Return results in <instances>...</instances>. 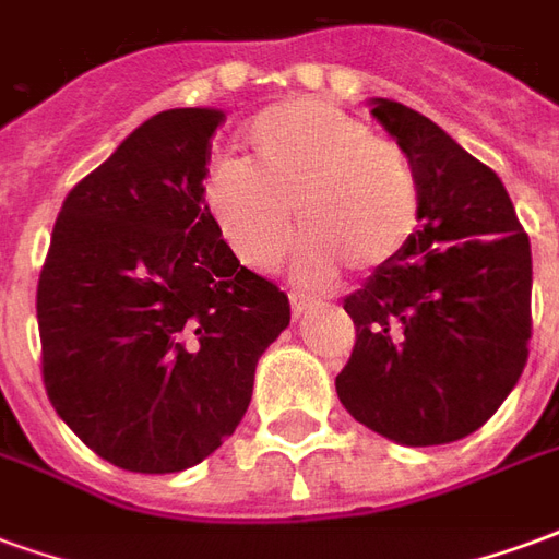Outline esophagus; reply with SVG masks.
I'll use <instances>...</instances> for the list:
<instances>
[{"instance_id": "34e87169", "label": "esophagus", "mask_w": 559, "mask_h": 559, "mask_svg": "<svg viewBox=\"0 0 559 559\" xmlns=\"http://www.w3.org/2000/svg\"><path fill=\"white\" fill-rule=\"evenodd\" d=\"M314 305L311 296H305V293H290V308H293V317H302L308 308Z\"/></svg>"}]
</instances>
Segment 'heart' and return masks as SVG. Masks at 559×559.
Wrapping results in <instances>:
<instances>
[{
    "label": "heart",
    "mask_w": 559,
    "mask_h": 559,
    "mask_svg": "<svg viewBox=\"0 0 559 559\" xmlns=\"http://www.w3.org/2000/svg\"><path fill=\"white\" fill-rule=\"evenodd\" d=\"M248 164L221 158L203 176V206L233 254L275 266L305 230L299 278L323 284L335 260L359 272L395 263L419 224L421 191L411 155L365 122L317 98L269 107L245 128Z\"/></svg>",
    "instance_id": "obj_1"
}]
</instances>
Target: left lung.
<instances>
[{
  "instance_id": "1",
  "label": "left lung",
  "mask_w": 559,
  "mask_h": 559,
  "mask_svg": "<svg viewBox=\"0 0 559 559\" xmlns=\"http://www.w3.org/2000/svg\"><path fill=\"white\" fill-rule=\"evenodd\" d=\"M371 114L419 176V230L362 290L335 377L341 404L401 445H440L491 419L527 365L530 236L500 176L428 116L377 98Z\"/></svg>"
}]
</instances>
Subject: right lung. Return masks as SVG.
<instances>
[{
    "instance_id": "right-lung-1",
    "label": "right lung",
    "mask_w": 559,
    "mask_h": 559,
    "mask_svg": "<svg viewBox=\"0 0 559 559\" xmlns=\"http://www.w3.org/2000/svg\"><path fill=\"white\" fill-rule=\"evenodd\" d=\"M227 116H152L68 191L38 278L47 399L95 455L179 473L242 421L257 359L290 326L278 284L245 269L203 206Z\"/></svg>"
}]
</instances>
